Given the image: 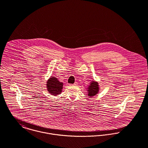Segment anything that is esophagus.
<instances>
[{"mask_svg": "<svg viewBox=\"0 0 148 148\" xmlns=\"http://www.w3.org/2000/svg\"><path fill=\"white\" fill-rule=\"evenodd\" d=\"M78 85V83H77V82H75L73 84V85H74V86H76V85Z\"/></svg>", "mask_w": 148, "mask_h": 148, "instance_id": "34e87169", "label": "esophagus"}]
</instances>
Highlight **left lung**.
<instances>
[{
  "label": "left lung",
  "instance_id": "left-lung-1",
  "mask_svg": "<svg viewBox=\"0 0 148 148\" xmlns=\"http://www.w3.org/2000/svg\"><path fill=\"white\" fill-rule=\"evenodd\" d=\"M88 88V96L92 97V96L96 95L98 93V91L99 89L98 83L92 82Z\"/></svg>",
  "mask_w": 148,
  "mask_h": 148
}]
</instances>
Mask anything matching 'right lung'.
<instances>
[{
  "mask_svg": "<svg viewBox=\"0 0 148 148\" xmlns=\"http://www.w3.org/2000/svg\"><path fill=\"white\" fill-rule=\"evenodd\" d=\"M63 84L60 82L56 77H51L47 83V88L49 93L52 95H57L61 93Z\"/></svg>",
  "mask_w": 148,
  "mask_h": 148,
  "instance_id": "obj_1",
  "label": "right lung"
}]
</instances>
